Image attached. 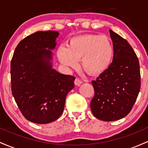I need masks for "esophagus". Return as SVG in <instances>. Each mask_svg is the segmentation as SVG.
<instances>
[{
	"label": "esophagus",
	"mask_w": 148,
	"mask_h": 148,
	"mask_svg": "<svg viewBox=\"0 0 148 148\" xmlns=\"http://www.w3.org/2000/svg\"><path fill=\"white\" fill-rule=\"evenodd\" d=\"M82 84H83V81H81V80H80L79 79H76L74 80V84H75V86H79L80 85H81Z\"/></svg>",
	"instance_id": "1"
}]
</instances>
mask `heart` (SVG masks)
<instances>
[{"label":"heart","instance_id":"heart-1","mask_svg":"<svg viewBox=\"0 0 148 148\" xmlns=\"http://www.w3.org/2000/svg\"><path fill=\"white\" fill-rule=\"evenodd\" d=\"M114 56L113 44L106 36L82 35L72 37L68 47L59 46L57 56L67 70L77 68L81 59L84 69L91 75H99L110 67Z\"/></svg>","mask_w":148,"mask_h":148}]
</instances>
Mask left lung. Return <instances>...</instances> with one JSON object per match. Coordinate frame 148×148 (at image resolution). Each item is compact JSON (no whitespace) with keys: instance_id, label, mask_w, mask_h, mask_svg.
Wrapping results in <instances>:
<instances>
[{"instance_id":"obj_1","label":"left lung","mask_w":148,"mask_h":148,"mask_svg":"<svg viewBox=\"0 0 148 148\" xmlns=\"http://www.w3.org/2000/svg\"><path fill=\"white\" fill-rule=\"evenodd\" d=\"M114 56L110 67L92 81L95 96L90 102L94 116L115 121L132 110L140 88V66L134 51L126 40L110 30Z\"/></svg>"}]
</instances>
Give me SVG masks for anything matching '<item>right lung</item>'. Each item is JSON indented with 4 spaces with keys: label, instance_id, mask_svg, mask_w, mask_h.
I'll use <instances>...</instances> for the list:
<instances>
[{
    "label": "right lung",
    "instance_id": "add662e5",
    "mask_svg": "<svg viewBox=\"0 0 148 148\" xmlns=\"http://www.w3.org/2000/svg\"><path fill=\"white\" fill-rule=\"evenodd\" d=\"M59 33L37 31L18 44L11 61L12 92L23 116L36 124L60 118L66 96L74 88V76L53 67Z\"/></svg>",
    "mask_w": 148,
    "mask_h": 148
}]
</instances>
